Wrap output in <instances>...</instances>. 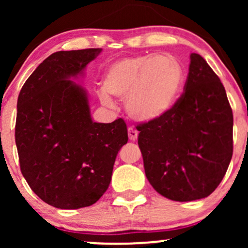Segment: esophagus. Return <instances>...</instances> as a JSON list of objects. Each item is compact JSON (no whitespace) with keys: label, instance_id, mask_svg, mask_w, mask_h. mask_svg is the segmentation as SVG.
<instances>
[{"label":"esophagus","instance_id":"1","mask_svg":"<svg viewBox=\"0 0 248 248\" xmlns=\"http://www.w3.org/2000/svg\"><path fill=\"white\" fill-rule=\"evenodd\" d=\"M138 135L139 133L136 132L135 129H133V128H129V129H128V138H129L130 141L138 140Z\"/></svg>","mask_w":248,"mask_h":248}]
</instances>
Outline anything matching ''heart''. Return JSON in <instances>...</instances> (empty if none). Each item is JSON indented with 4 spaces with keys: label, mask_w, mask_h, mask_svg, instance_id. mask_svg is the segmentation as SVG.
<instances>
[{
    "label": "heart",
    "mask_w": 248,
    "mask_h": 248,
    "mask_svg": "<svg viewBox=\"0 0 248 248\" xmlns=\"http://www.w3.org/2000/svg\"><path fill=\"white\" fill-rule=\"evenodd\" d=\"M183 71L169 56H133L113 62L104 77L101 104L112 106L111 96L124 99L128 115L139 122L160 119L175 104Z\"/></svg>",
    "instance_id": "heart-1"
}]
</instances>
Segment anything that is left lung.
<instances>
[{
	"label": "left lung",
	"instance_id": "left-lung-1",
	"mask_svg": "<svg viewBox=\"0 0 248 248\" xmlns=\"http://www.w3.org/2000/svg\"><path fill=\"white\" fill-rule=\"evenodd\" d=\"M184 93L160 119L138 124L144 171L166 198H205L224 178L233 154V114L220 79L190 55Z\"/></svg>",
	"mask_w": 248,
	"mask_h": 248
}]
</instances>
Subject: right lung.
Here are the masks:
<instances>
[{
    "instance_id": "add662e5",
    "label": "right lung",
    "mask_w": 248,
    "mask_h": 248,
    "mask_svg": "<svg viewBox=\"0 0 248 248\" xmlns=\"http://www.w3.org/2000/svg\"><path fill=\"white\" fill-rule=\"evenodd\" d=\"M101 49L58 51L33 71L17 100L15 140L25 181L57 209L90 206L106 192L126 122L92 120L87 92L72 80Z\"/></svg>"
}]
</instances>
